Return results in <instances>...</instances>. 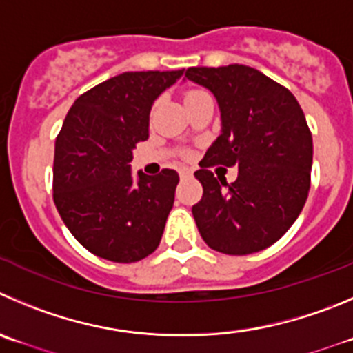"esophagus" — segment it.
Instances as JSON below:
<instances>
[{"label": "esophagus", "mask_w": 353, "mask_h": 353, "mask_svg": "<svg viewBox=\"0 0 353 353\" xmlns=\"http://www.w3.org/2000/svg\"><path fill=\"white\" fill-rule=\"evenodd\" d=\"M179 176L181 177H192L193 176V170L190 167H181L179 169Z\"/></svg>", "instance_id": "esophagus-1"}]
</instances>
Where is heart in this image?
Segmentation results:
<instances>
[{
    "mask_svg": "<svg viewBox=\"0 0 353 353\" xmlns=\"http://www.w3.org/2000/svg\"><path fill=\"white\" fill-rule=\"evenodd\" d=\"M199 94H202V90H190V92H186V94H184V101H186V99H190V97H193V95H199Z\"/></svg>",
    "mask_w": 353,
    "mask_h": 353,
    "instance_id": "b5f03b06",
    "label": "heart"
}]
</instances>
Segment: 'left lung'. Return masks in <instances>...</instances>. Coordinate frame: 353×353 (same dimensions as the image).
Masks as SVG:
<instances>
[{
  "label": "left lung",
  "mask_w": 353,
  "mask_h": 353,
  "mask_svg": "<svg viewBox=\"0 0 353 353\" xmlns=\"http://www.w3.org/2000/svg\"><path fill=\"white\" fill-rule=\"evenodd\" d=\"M186 80L214 94L221 136L195 172L203 195L192 212L202 239L223 254H252L281 239L310 190L314 143L294 95L249 65L190 68ZM239 165L228 185L208 170Z\"/></svg>",
  "instance_id": "left-lung-1"
}]
</instances>
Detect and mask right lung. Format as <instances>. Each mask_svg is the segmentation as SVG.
I'll use <instances>...</instances> for the list:
<instances>
[{
	"label": "right lung",
	"mask_w": 353,
	"mask_h": 353,
	"mask_svg": "<svg viewBox=\"0 0 353 353\" xmlns=\"http://www.w3.org/2000/svg\"><path fill=\"white\" fill-rule=\"evenodd\" d=\"M181 71L123 72L74 101L55 139L54 202L72 236L92 254L136 263L158 247L179 183L130 169L132 151L150 137L154 99Z\"/></svg>",
	"instance_id": "add662e5"
}]
</instances>
